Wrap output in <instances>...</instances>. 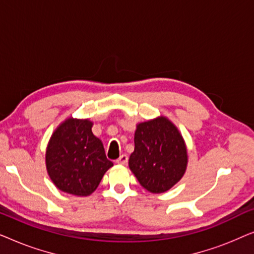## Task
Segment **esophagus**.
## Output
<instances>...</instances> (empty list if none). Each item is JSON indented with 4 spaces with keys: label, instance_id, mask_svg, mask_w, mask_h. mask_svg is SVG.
<instances>
[{
    "label": "esophagus",
    "instance_id": "34e87169",
    "mask_svg": "<svg viewBox=\"0 0 254 254\" xmlns=\"http://www.w3.org/2000/svg\"><path fill=\"white\" fill-rule=\"evenodd\" d=\"M127 162H128V156L127 155H121L120 157L116 161L117 164H120V165L127 164Z\"/></svg>",
    "mask_w": 254,
    "mask_h": 254
}]
</instances>
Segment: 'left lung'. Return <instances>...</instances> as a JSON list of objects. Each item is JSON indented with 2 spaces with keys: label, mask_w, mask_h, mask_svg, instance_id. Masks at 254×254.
I'll list each match as a JSON object with an SVG mask.
<instances>
[{
  "label": "left lung",
  "mask_w": 254,
  "mask_h": 254,
  "mask_svg": "<svg viewBox=\"0 0 254 254\" xmlns=\"http://www.w3.org/2000/svg\"><path fill=\"white\" fill-rule=\"evenodd\" d=\"M130 171L150 193L169 190L185 175L189 155L176 125L164 116L136 125Z\"/></svg>",
  "instance_id": "left-lung-1"
}]
</instances>
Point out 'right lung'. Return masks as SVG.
Returning a JSON list of instances; mask_svg holds the SVG:
<instances>
[{"instance_id": "obj_1", "label": "right lung", "mask_w": 254, "mask_h": 254, "mask_svg": "<svg viewBox=\"0 0 254 254\" xmlns=\"http://www.w3.org/2000/svg\"><path fill=\"white\" fill-rule=\"evenodd\" d=\"M92 121L69 117L53 131L46 148V169L62 192L88 196L95 192L113 163L103 142L93 135Z\"/></svg>"}]
</instances>
